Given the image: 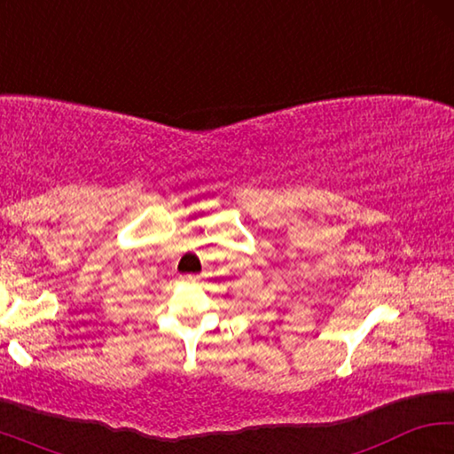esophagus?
Returning <instances> with one entry per match:
<instances>
[{
  "label": "esophagus",
  "mask_w": 454,
  "mask_h": 454,
  "mask_svg": "<svg viewBox=\"0 0 454 454\" xmlns=\"http://www.w3.org/2000/svg\"><path fill=\"white\" fill-rule=\"evenodd\" d=\"M180 280L188 282V284H194V282H198V276L196 274H184V276H180Z\"/></svg>",
  "instance_id": "34e87169"
}]
</instances>
